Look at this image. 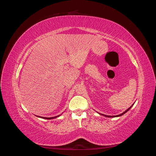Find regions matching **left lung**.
<instances>
[{"label": "left lung", "instance_id": "obj_1", "mask_svg": "<svg viewBox=\"0 0 156 156\" xmlns=\"http://www.w3.org/2000/svg\"><path fill=\"white\" fill-rule=\"evenodd\" d=\"M133 105V104L129 108H127V109L126 111H124V112H122V113H121V114H120V115H116V116H108V115H103V114H100V113H99V114L100 115H103V116H105V117H107V118H114V117H119V116H121L122 115H124L126 112H127V111H128L130 108L132 107V106Z\"/></svg>", "mask_w": 156, "mask_h": 156}]
</instances>
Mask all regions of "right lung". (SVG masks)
Segmentation results:
<instances>
[{
  "mask_svg": "<svg viewBox=\"0 0 156 156\" xmlns=\"http://www.w3.org/2000/svg\"><path fill=\"white\" fill-rule=\"evenodd\" d=\"M60 115H58V116H54V117H42V116H36L37 117H39V118H41V119H48V120H51V119H55V118H57L58 116H60Z\"/></svg>",
  "mask_w": 156,
  "mask_h": 156,
  "instance_id": "add662e5",
  "label": "right lung"
}]
</instances>
